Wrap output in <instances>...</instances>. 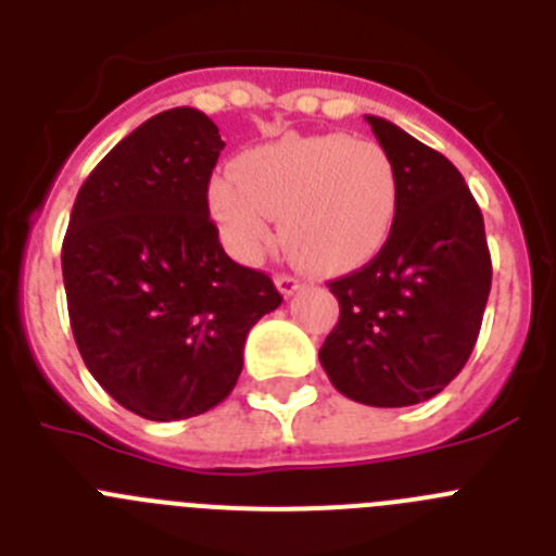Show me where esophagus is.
Segmentation results:
<instances>
[{"mask_svg": "<svg viewBox=\"0 0 556 556\" xmlns=\"http://www.w3.org/2000/svg\"><path fill=\"white\" fill-rule=\"evenodd\" d=\"M275 287H278V292H281L283 298H292V294L303 287V281L301 278H294V275L283 273V275H275Z\"/></svg>", "mask_w": 556, "mask_h": 556, "instance_id": "obj_1", "label": "esophagus"}]
</instances>
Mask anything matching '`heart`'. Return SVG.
Segmentation results:
<instances>
[{
	"instance_id": "obj_1",
	"label": "heart",
	"mask_w": 556,
	"mask_h": 556,
	"mask_svg": "<svg viewBox=\"0 0 556 556\" xmlns=\"http://www.w3.org/2000/svg\"><path fill=\"white\" fill-rule=\"evenodd\" d=\"M401 180L390 152L345 132L283 136L250 147L208 184V214L225 250L255 264L281 242L314 273H351L372 262L397 219Z\"/></svg>"
}]
</instances>
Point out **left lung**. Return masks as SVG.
<instances>
[{"label":"left lung","instance_id":"obj_1","mask_svg":"<svg viewBox=\"0 0 556 556\" xmlns=\"http://www.w3.org/2000/svg\"><path fill=\"white\" fill-rule=\"evenodd\" d=\"M401 180L384 250L331 281L339 323L320 348L331 384L367 406L429 401L459 376L488 306L484 219L454 164L381 116H365Z\"/></svg>","mask_w":556,"mask_h":556}]
</instances>
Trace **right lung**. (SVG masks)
<instances>
[{"mask_svg": "<svg viewBox=\"0 0 556 556\" xmlns=\"http://www.w3.org/2000/svg\"><path fill=\"white\" fill-rule=\"evenodd\" d=\"M225 141L194 108L139 125L80 186L63 239L77 351L102 390L147 420H186L230 395L250 328L281 306L236 264L208 217Z\"/></svg>", "mask_w": 556, "mask_h": 556, "instance_id": "right-lung-1", "label": "right lung"}]
</instances>
